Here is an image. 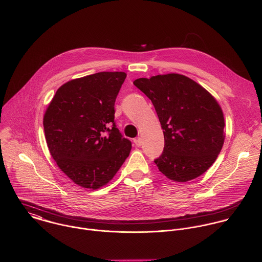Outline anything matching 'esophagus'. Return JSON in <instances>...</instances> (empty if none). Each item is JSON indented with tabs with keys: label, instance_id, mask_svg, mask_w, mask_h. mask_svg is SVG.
Listing matches in <instances>:
<instances>
[{
	"label": "esophagus",
	"instance_id": "obj_1",
	"mask_svg": "<svg viewBox=\"0 0 262 262\" xmlns=\"http://www.w3.org/2000/svg\"><path fill=\"white\" fill-rule=\"evenodd\" d=\"M134 142H135V145H136L137 147H140V146H141V144H142V140H141V138H137V139H135V140H134Z\"/></svg>",
	"mask_w": 262,
	"mask_h": 262
}]
</instances>
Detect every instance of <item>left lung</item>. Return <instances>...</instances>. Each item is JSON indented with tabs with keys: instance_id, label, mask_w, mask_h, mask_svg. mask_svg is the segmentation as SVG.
Segmentation results:
<instances>
[{
	"instance_id": "obj_1",
	"label": "left lung",
	"mask_w": 262,
	"mask_h": 262,
	"mask_svg": "<svg viewBox=\"0 0 262 262\" xmlns=\"http://www.w3.org/2000/svg\"><path fill=\"white\" fill-rule=\"evenodd\" d=\"M155 105L164 138V151L155 160L169 179L185 182L214 163L224 144V115L215 98L202 86L178 73L134 82Z\"/></svg>"
}]
</instances>
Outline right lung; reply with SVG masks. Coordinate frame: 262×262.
Here are the masks:
<instances>
[{
  "label": "right lung",
  "mask_w": 262,
  "mask_h": 262,
  "mask_svg": "<svg viewBox=\"0 0 262 262\" xmlns=\"http://www.w3.org/2000/svg\"><path fill=\"white\" fill-rule=\"evenodd\" d=\"M126 78L102 71L62 85L43 117L46 140L58 167L74 182L96 190L115 176L132 143L115 124V100Z\"/></svg>",
  "instance_id": "obj_1"
}]
</instances>
